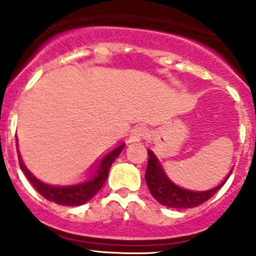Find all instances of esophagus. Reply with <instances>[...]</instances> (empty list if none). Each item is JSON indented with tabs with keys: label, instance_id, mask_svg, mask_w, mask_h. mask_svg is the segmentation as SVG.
Returning <instances> with one entry per match:
<instances>
[{
	"label": "esophagus",
	"instance_id": "esophagus-1",
	"mask_svg": "<svg viewBox=\"0 0 256 256\" xmlns=\"http://www.w3.org/2000/svg\"><path fill=\"white\" fill-rule=\"evenodd\" d=\"M148 136V130L144 126H136L134 130L130 132V142H137L146 138Z\"/></svg>",
	"mask_w": 256,
	"mask_h": 256
}]
</instances>
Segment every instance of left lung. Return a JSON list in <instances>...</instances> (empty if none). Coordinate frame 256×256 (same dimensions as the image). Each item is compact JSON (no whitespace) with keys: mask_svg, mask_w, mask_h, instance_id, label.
Wrapping results in <instances>:
<instances>
[{"mask_svg":"<svg viewBox=\"0 0 256 256\" xmlns=\"http://www.w3.org/2000/svg\"><path fill=\"white\" fill-rule=\"evenodd\" d=\"M148 162L146 173H144V180H146L148 187L154 198L166 208L190 209V208H195L204 204L205 201L209 200L227 182L230 173H232V170H230V174L224 178V180L219 183L218 186L214 187V188L206 190V191H191V190L182 188V187L172 182L166 177V174H165L164 169H162V164L155 156V154L151 150H148Z\"/></svg>","mask_w":256,"mask_h":256,"instance_id":"1","label":"left lung"}]
</instances>
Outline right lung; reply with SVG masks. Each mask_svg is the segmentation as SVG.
Instances as JSON below:
<instances>
[{
    "label": "right lung",
    "mask_w": 256,
    "mask_h": 256,
    "mask_svg": "<svg viewBox=\"0 0 256 256\" xmlns=\"http://www.w3.org/2000/svg\"><path fill=\"white\" fill-rule=\"evenodd\" d=\"M124 144H122L120 146H118L112 151L106 154L100 160V162H97V165H94V170L91 172V176L87 180L78 183V184H72V186H52V184H47V183L36 178L26 169L20 155L19 162L20 168L26 173V178L32 183V186L34 187L44 198L55 202V204L64 205V206H79V205L86 204L87 201L91 200L97 192L100 191L101 187L104 186V183L106 182L110 166L114 162V160L119 156V154L122 152Z\"/></svg>",
    "instance_id": "right-lung-1"
}]
</instances>
